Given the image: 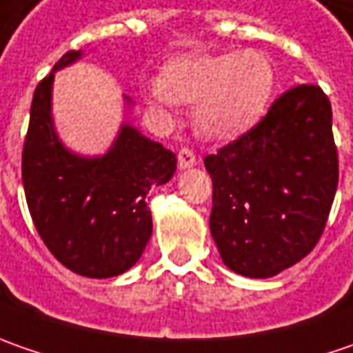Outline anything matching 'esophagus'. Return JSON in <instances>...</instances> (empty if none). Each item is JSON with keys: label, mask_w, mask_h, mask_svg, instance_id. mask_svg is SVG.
I'll return each instance as SVG.
<instances>
[{"label": "esophagus", "mask_w": 353, "mask_h": 353, "mask_svg": "<svg viewBox=\"0 0 353 353\" xmlns=\"http://www.w3.org/2000/svg\"><path fill=\"white\" fill-rule=\"evenodd\" d=\"M176 163H179V167H181V169L194 167V165H196V155H194L190 149L183 147V149L179 151V155H176Z\"/></svg>", "instance_id": "34e87169"}]
</instances>
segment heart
I'll return each instance as SVG.
<instances>
[{"label":"heart","mask_w":353,"mask_h":353,"mask_svg":"<svg viewBox=\"0 0 353 353\" xmlns=\"http://www.w3.org/2000/svg\"><path fill=\"white\" fill-rule=\"evenodd\" d=\"M273 88L271 59L259 50H245L169 62L163 80L149 84V98L165 105L198 102L196 128L222 139L243 133L263 116Z\"/></svg>","instance_id":"heart-1"}]
</instances>
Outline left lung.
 <instances>
[{"label":"left lung","instance_id":"obj_1","mask_svg":"<svg viewBox=\"0 0 353 353\" xmlns=\"http://www.w3.org/2000/svg\"><path fill=\"white\" fill-rule=\"evenodd\" d=\"M204 165L222 261L251 279L299 263L319 243L338 186L328 96L316 84L292 86Z\"/></svg>","mask_w":353,"mask_h":353}]
</instances>
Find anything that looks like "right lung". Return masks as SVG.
Segmentation results:
<instances>
[{"instance_id": "right-lung-1", "label": "right lung", "mask_w": 353, "mask_h": 353, "mask_svg": "<svg viewBox=\"0 0 353 353\" xmlns=\"http://www.w3.org/2000/svg\"><path fill=\"white\" fill-rule=\"evenodd\" d=\"M80 59L68 50L33 94L21 174L33 224L66 269L92 279L121 275L137 263L153 232L145 198L169 183L176 157L161 143L123 125L100 159L68 153L50 119L54 70Z\"/></svg>"}]
</instances>
